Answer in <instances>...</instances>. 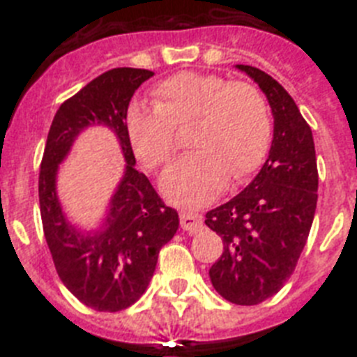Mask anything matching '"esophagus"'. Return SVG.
I'll return each mask as SVG.
<instances>
[{
  "instance_id": "1",
  "label": "esophagus",
  "mask_w": 357,
  "mask_h": 357,
  "mask_svg": "<svg viewBox=\"0 0 357 357\" xmlns=\"http://www.w3.org/2000/svg\"><path fill=\"white\" fill-rule=\"evenodd\" d=\"M179 220H181V228L187 231V234H196L198 229H202L204 226V218L198 213H181L179 215Z\"/></svg>"
}]
</instances>
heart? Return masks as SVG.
Masks as SVG:
<instances>
[{
  "label": "heart",
  "instance_id": "b5f03b06",
  "mask_svg": "<svg viewBox=\"0 0 357 357\" xmlns=\"http://www.w3.org/2000/svg\"><path fill=\"white\" fill-rule=\"evenodd\" d=\"M195 126L185 155L167 172L162 190L185 207L204 206L263 165L272 142V116L257 86L218 74L179 72L153 89V105L133 103L126 131L151 170L167 167L179 148L178 128Z\"/></svg>",
  "mask_w": 357,
  "mask_h": 357
}]
</instances>
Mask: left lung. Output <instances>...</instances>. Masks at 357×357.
I'll return each mask as SVG.
<instances>
[{
	"instance_id": "left-lung-1",
	"label": "left lung",
	"mask_w": 357,
	"mask_h": 357,
	"mask_svg": "<svg viewBox=\"0 0 357 357\" xmlns=\"http://www.w3.org/2000/svg\"><path fill=\"white\" fill-rule=\"evenodd\" d=\"M237 68L265 92L274 139L254 181L207 211L206 224L224 243L209 278L228 302L255 305L276 294L296 268L315 217L319 172L311 128L289 92L263 70Z\"/></svg>"
}]
</instances>
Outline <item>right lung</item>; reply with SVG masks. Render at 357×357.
<instances>
[{
	"label": "right lung",
	"instance_id": "right-lung-1",
	"mask_svg": "<svg viewBox=\"0 0 357 357\" xmlns=\"http://www.w3.org/2000/svg\"><path fill=\"white\" fill-rule=\"evenodd\" d=\"M151 75L150 70L113 68L68 98L53 119L40 162L42 228L55 271L75 298L96 311L114 313L135 304L153 276L159 250L179 228L178 211L168 207L150 179L135 168L126 131L129 102ZM100 123L119 137L128 165L104 228L83 236L63 218L54 179L58 162L75 137L89 125Z\"/></svg>",
	"mask_w": 357,
	"mask_h": 357
}]
</instances>
